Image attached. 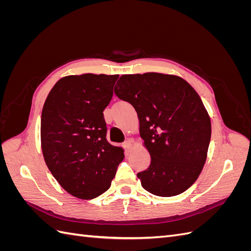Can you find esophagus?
<instances>
[{
	"label": "esophagus",
	"mask_w": 251,
	"mask_h": 251,
	"mask_svg": "<svg viewBox=\"0 0 251 251\" xmlns=\"http://www.w3.org/2000/svg\"><path fill=\"white\" fill-rule=\"evenodd\" d=\"M124 148H125V150H126V151L131 150V149H132V141H131L130 139L126 140V141L124 142Z\"/></svg>",
	"instance_id": "34e87169"
}]
</instances>
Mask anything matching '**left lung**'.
Masks as SVG:
<instances>
[{
	"mask_svg": "<svg viewBox=\"0 0 251 251\" xmlns=\"http://www.w3.org/2000/svg\"><path fill=\"white\" fill-rule=\"evenodd\" d=\"M114 92L133 105L140 136L151 156L149 168L137 174L149 193L172 197L198 179L206 161L211 125L200 96L175 75H123Z\"/></svg>",
	"mask_w": 251,
	"mask_h": 251,
	"instance_id": "8db88e82",
	"label": "left lung"
}]
</instances>
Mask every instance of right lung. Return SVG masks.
<instances>
[{
  "label": "right lung",
  "instance_id": "right-lung-1",
  "mask_svg": "<svg viewBox=\"0 0 251 251\" xmlns=\"http://www.w3.org/2000/svg\"><path fill=\"white\" fill-rule=\"evenodd\" d=\"M119 75L87 73L60 78L44 103L41 139L45 161L58 183L79 199L107 192L124 150L107 140L103 110Z\"/></svg>",
  "mask_w": 251,
  "mask_h": 251
}]
</instances>
